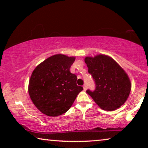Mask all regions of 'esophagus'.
Returning <instances> with one entry per match:
<instances>
[{
    "mask_svg": "<svg viewBox=\"0 0 148 148\" xmlns=\"http://www.w3.org/2000/svg\"><path fill=\"white\" fill-rule=\"evenodd\" d=\"M84 90L85 91L87 90V86H86V85H84Z\"/></svg>",
    "mask_w": 148,
    "mask_h": 148,
    "instance_id": "34e87169",
    "label": "esophagus"
}]
</instances>
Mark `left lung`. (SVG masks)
<instances>
[{
  "label": "left lung",
  "mask_w": 148,
  "mask_h": 148,
  "mask_svg": "<svg viewBox=\"0 0 148 148\" xmlns=\"http://www.w3.org/2000/svg\"><path fill=\"white\" fill-rule=\"evenodd\" d=\"M85 62L96 84L94 92L88 90L86 92L102 110L112 111L120 108L131 92L128 75L112 58L105 54L86 56Z\"/></svg>",
  "instance_id": "left-lung-1"
}]
</instances>
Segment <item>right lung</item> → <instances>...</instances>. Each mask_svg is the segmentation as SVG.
<instances>
[{
  "mask_svg": "<svg viewBox=\"0 0 148 148\" xmlns=\"http://www.w3.org/2000/svg\"><path fill=\"white\" fill-rule=\"evenodd\" d=\"M75 57L51 56L38 64L29 79L28 92L36 108L49 116L65 113L83 90L77 86V76L70 72Z\"/></svg>",
  "mask_w": 148,
  "mask_h": 148,
  "instance_id": "right-lung-1",
  "label": "right lung"
}]
</instances>
